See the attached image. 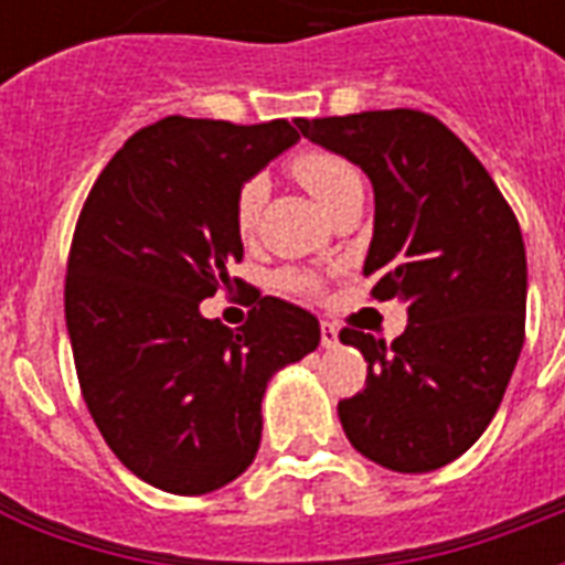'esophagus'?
<instances>
[{
    "instance_id": "obj_1",
    "label": "esophagus",
    "mask_w": 565,
    "mask_h": 565,
    "mask_svg": "<svg viewBox=\"0 0 565 565\" xmlns=\"http://www.w3.org/2000/svg\"><path fill=\"white\" fill-rule=\"evenodd\" d=\"M340 343V331H337V324L322 322V345L324 349H331V345Z\"/></svg>"
}]
</instances>
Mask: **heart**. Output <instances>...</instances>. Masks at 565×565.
I'll use <instances>...</instances> for the list:
<instances>
[{"label":"heart","mask_w":565,"mask_h":565,"mask_svg":"<svg viewBox=\"0 0 565 565\" xmlns=\"http://www.w3.org/2000/svg\"><path fill=\"white\" fill-rule=\"evenodd\" d=\"M288 171L298 180L300 186L310 189L312 198L322 204V207L331 210L340 198L349 192V189L361 186V177H358L355 164L349 162L345 156L331 150H300L288 159ZM262 204H265V183L258 177H249L237 195H234V228L241 237H249V234L258 228V216H262ZM277 286L286 288V291H295V295H316L322 288V279L316 274H307V270H279Z\"/></svg>","instance_id":"b5f03b06"}]
</instances>
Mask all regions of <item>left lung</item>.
<instances>
[{
    "label": "left lung",
    "mask_w": 565,
    "mask_h": 565,
    "mask_svg": "<svg viewBox=\"0 0 565 565\" xmlns=\"http://www.w3.org/2000/svg\"><path fill=\"white\" fill-rule=\"evenodd\" d=\"M373 183L364 274L376 300L409 303L385 343L355 328L367 382L337 406L349 443L379 467L430 472L491 424L524 345L526 253L509 201L443 119L415 108L298 119Z\"/></svg>",
    "instance_id": "left-lung-1"
}]
</instances>
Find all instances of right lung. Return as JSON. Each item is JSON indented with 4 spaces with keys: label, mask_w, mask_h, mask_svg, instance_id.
Wrapping results in <instances>:
<instances>
[{
    "label": "right lung",
    "mask_w": 565,
    "mask_h": 565,
    "mask_svg": "<svg viewBox=\"0 0 565 565\" xmlns=\"http://www.w3.org/2000/svg\"><path fill=\"white\" fill-rule=\"evenodd\" d=\"M288 119L164 117L122 143L89 189L65 274V324L86 409L119 463L198 497L249 467L267 379L322 340L319 319L249 286L232 331L201 316L243 288L234 195L298 141Z\"/></svg>",
    "instance_id": "1"
}]
</instances>
